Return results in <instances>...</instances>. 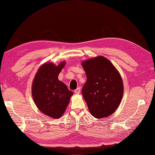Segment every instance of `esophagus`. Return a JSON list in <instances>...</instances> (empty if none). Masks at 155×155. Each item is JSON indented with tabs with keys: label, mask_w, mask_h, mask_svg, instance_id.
Here are the masks:
<instances>
[{
	"label": "esophagus",
	"mask_w": 155,
	"mask_h": 155,
	"mask_svg": "<svg viewBox=\"0 0 155 155\" xmlns=\"http://www.w3.org/2000/svg\"><path fill=\"white\" fill-rule=\"evenodd\" d=\"M80 92H81V88H80V87H78L77 89H76L74 90V93H75V94H80Z\"/></svg>",
	"instance_id": "obj_1"
}]
</instances>
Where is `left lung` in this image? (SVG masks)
Masks as SVG:
<instances>
[{
  "instance_id": "obj_1",
  "label": "left lung",
  "mask_w": 155,
  "mask_h": 155,
  "mask_svg": "<svg viewBox=\"0 0 155 155\" xmlns=\"http://www.w3.org/2000/svg\"><path fill=\"white\" fill-rule=\"evenodd\" d=\"M87 81L82 94L92 116L101 119L116 110L123 94L119 72L108 59L99 57L83 61Z\"/></svg>"
}]
</instances>
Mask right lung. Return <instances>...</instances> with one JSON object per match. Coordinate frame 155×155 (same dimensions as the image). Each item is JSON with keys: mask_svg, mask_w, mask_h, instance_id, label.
Segmentation results:
<instances>
[{"mask_svg": "<svg viewBox=\"0 0 155 155\" xmlns=\"http://www.w3.org/2000/svg\"><path fill=\"white\" fill-rule=\"evenodd\" d=\"M64 65L65 62L58 66L53 63L43 64L36 72L32 83V94L36 106L52 119L62 116L73 94L58 78Z\"/></svg>", "mask_w": 155, "mask_h": 155, "instance_id": "add662e5", "label": "right lung"}]
</instances>
